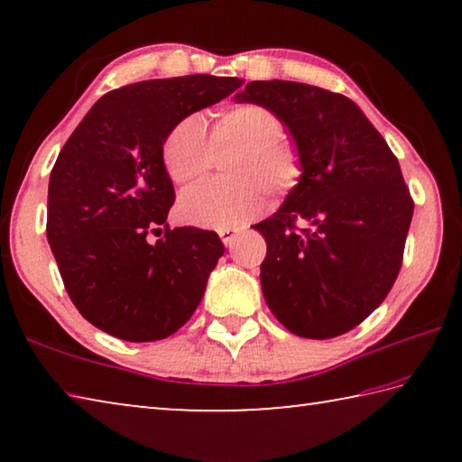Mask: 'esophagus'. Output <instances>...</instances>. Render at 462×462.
Here are the masks:
<instances>
[{
	"label": "esophagus",
	"instance_id": "1",
	"mask_svg": "<svg viewBox=\"0 0 462 462\" xmlns=\"http://www.w3.org/2000/svg\"><path fill=\"white\" fill-rule=\"evenodd\" d=\"M236 236H238L236 228H222L220 230V238L226 246H232L234 242H236Z\"/></svg>",
	"mask_w": 462,
	"mask_h": 462
}]
</instances>
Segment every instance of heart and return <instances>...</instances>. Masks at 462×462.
Listing matches in <instances>:
<instances>
[{"instance_id":"obj_1","label":"heart","mask_w":462,"mask_h":462,"mask_svg":"<svg viewBox=\"0 0 462 462\" xmlns=\"http://www.w3.org/2000/svg\"><path fill=\"white\" fill-rule=\"evenodd\" d=\"M275 112L259 104H240L220 114L212 138L199 116L177 122L162 144L169 177L187 185L206 173L214 146H238L228 162L234 179H208L187 189L179 199V216L206 228H236L263 212L271 193L287 195L301 181V154Z\"/></svg>"}]
</instances>
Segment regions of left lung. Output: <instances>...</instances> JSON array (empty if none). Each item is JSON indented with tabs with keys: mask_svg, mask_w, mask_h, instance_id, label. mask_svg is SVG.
Instances as JSON below:
<instances>
[{
	"mask_svg": "<svg viewBox=\"0 0 462 462\" xmlns=\"http://www.w3.org/2000/svg\"><path fill=\"white\" fill-rule=\"evenodd\" d=\"M238 104L275 112L301 154L300 185L254 224L261 285L289 332L326 340L381 306L402 269L413 201L395 154L353 99L295 81H250ZM297 221L306 229L296 230Z\"/></svg>",
	"mask_w": 462,
	"mask_h": 462,
	"instance_id": "obj_1",
	"label": "left lung"
}]
</instances>
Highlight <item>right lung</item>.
<instances>
[{
    "mask_svg": "<svg viewBox=\"0 0 462 462\" xmlns=\"http://www.w3.org/2000/svg\"><path fill=\"white\" fill-rule=\"evenodd\" d=\"M242 85L187 75L114 89L96 101L51 171L46 238L79 314L128 342L175 334L198 310L224 254L216 232L171 230L173 181L162 144L177 122ZM166 236L150 242V234Z\"/></svg>",
    "mask_w": 462,
    "mask_h": 462,
    "instance_id": "add662e5",
    "label": "right lung"
}]
</instances>
